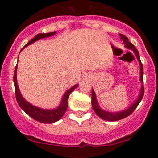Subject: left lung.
<instances>
[{"mask_svg":"<svg viewBox=\"0 0 158 158\" xmlns=\"http://www.w3.org/2000/svg\"><path fill=\"white\" fill-rule=\"evenodd\" d=\"M119 36H120V39L122 40L124 43L125 48L129 49V50H133V52H135V54L137 56V59L138 60L139 63V67H140V69H139V79H140L141 83V88H140V92H139L138 97H137V100L135 101L133 104H131L128 108H127L126 109L121 110V111L119 112H109L106 111V110L102 109L99 106L97 102V97H96V94L94 92V90L92 89V99H91V102H92V107H93V109L95 113L97 114V115L99 117H100L101 119H104V120L106 121H111V122H114V121H117L119 120V119H122L126 118V117L129 116L132 112L135 110L137 107L138 106V105L140 102V101L142 100L143 94H144V87H143V64L141 63L140 58H139V52L137 51V50L136 49L135 46L134 44H132L128 40V38L126 37V35H123V34H119Z\"/></svg>","mask_w":158,"mask_h":158,"instance_id":"1","label":"left lung"}]
</instances>
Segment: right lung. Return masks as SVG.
I'll return each mask as SVG.
<instances>
[{"instance_id": "add662e5", "label": "right lung", "mask_w": 158, "mask_h": 158, "mask_svg": "<svg viewBox=\"0 0 158 158\" xmlns=\"http://www.w3.org/2000/svg\"><path fill=\"white\" fill-rule=\"evenodd\" d=\"M56 33V32H48V33L38 34V35H36L33 39L30 40L25 45L24 48L25 47H27L28 45L32 44V43L35 42L38 40L44 39V38L50 37V36L55 35ZM24 48H23L22 50ZM16 75H17V65H16L15 68V72H14L13 81L14 85H15L16 99H17V102L19 103V106L30 117H32V119H34L36 121H39V122L42 123H52L57 122V121H59L63 117V115L66 112L67 108H68V99L69 98V96H70V93H72L77 88L78 85H79V84H77L65 92L62 99H61L60 105L57 108H54V109H44V108H39V107H36L33 106V105L30 104V102H27L26 99L22 97V95H21V92L19 90V85H18L17 77H16Z\"/></svg>"}]
</instances>
